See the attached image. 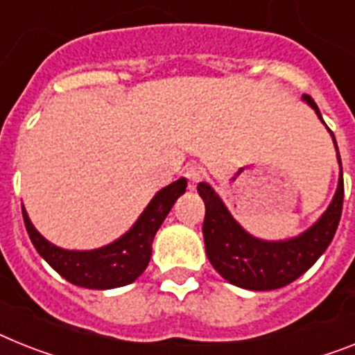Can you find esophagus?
I'll use <instances>...</instances> for the list:
<instances>
[{"mask_svg": "<svg viewBox=\"0 0 355 355\" xmlns=\"http://www.w3.org/2000/svg\"><path fill=\"white\" fill-rule=\"evenodd\" d=\"M203 175H205V172L199 165H190V166H187V171H184V178L189 180L190 189H194L196 184L201 181V178H203Z\"/></svg>", "mask_w": 355, "mask_h": 355, "instance_id": "34e87169", "label": "esophagus"}]
</instances>
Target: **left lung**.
I'll return each instance as SVG.
<instances>
[{
  "instance_id": "1",
  "label": "left lung",
  "mask_w": 355,
  "mask_h": 355,
  "mask_svg": "<svg viewBox=\"0 0 355 355\" xmlns=\"http://www.w3.org/2000/svg\"><path fill=\"white\" fill-rule=\"evenodd\" d=\"M303 101L314 108L318 118L323 121L318 105L309 94H304ZM329 132L338 150L336 137L330 128ZM338 161L341 165L339 150ZM198 192L207 209L203 221L207 257L219 272V276L247 290H276L303 276L329 248L341 219L345 184L341 171L336 196L323 216L309 230L283 241H265L250 236L232 218V214L228 212L221 198L209 183H199Z\"/></svg>"
}]
</instances>
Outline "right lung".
I'll return each instance as SVG.
<instances>
[{
    "label": "right lung",
    "instance_id": "add662e5",
    "mask_svg": "<svg viewBox=\"0 0 355 355\" xmlns=\"http://www.w3.org/2000/svg\"><path fill=\"white\" fill-rule=\"evenodd\" d=\"M184 178L161 189L128 232L116 241L94 250H65L46 241L31 223L28 214L21 205L23 221L37 254L69 283L83 288H118L130 285L145 272L150 261L154 236L174 207L175 199L184 194Z\"/></svg>",
    "mask_w": 355,
    "mask_h": 355
}]
</instances>
